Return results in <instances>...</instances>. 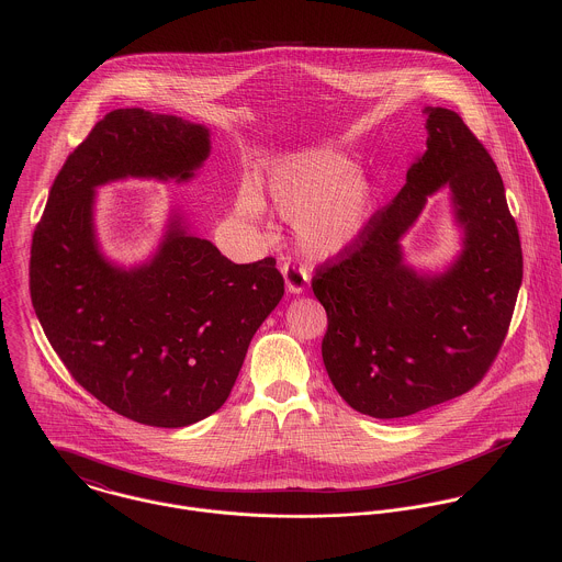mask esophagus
Wrapping results in <instances>:
<instances>
[{
	"label": "esophagus",
	"instance_id": "obj_1",
	"mask_svg": "<svg viewBox=\"0 0 562 562\" xmlns=\"http://www.w3.org/2000/svg\"><path fill=\"white\" fill-rule=\"evenodd\" d=\"M281 272H283V279H285V288L290 294H303L307 283H310V272L307 268H301V266H294V263H283L281 266Z\"/></svg>",
	"mask_w": 562,
	"mask_h": 562
}]
</instances>
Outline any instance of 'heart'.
<instances>
[{
	"label": "heart",
	"instance_id": "obj_1",
	"mask_svg": "<svg viewBox=\"0 0 562 562\" xmlns=\"http://www.w3.org/2000/svg\"><path fill=\"white\" fill-rule=\"evenodd\" d=\"M263 190L281 218L296 225L301 250L328 259L348 250L368 229L374 214V188L355 161L333 149H312L277 161L263 177ZM266 212L261 192L244 183L236 214L259 221Z\"/></svg>",
	"mask_w": 562,
	"mask_h": 562
}]
</instances>
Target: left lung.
<instances>
[{
    "mask_svg": "<svg viewBox=\"0 0 562 562\" xmlns=\"http://www.w3.org/2000/svg\"><path fill=\"white\" fill-rule=\"evenodd\" d=\"M424 114L426 151L404 188L312 281L328 318V379L355 411L379 419L470 392L499 352L524 277L495 161L457 112L428 105ZM439 189L451 192L462 250L443 273H419L403 261L401 238Z\"/></svg>",
    "mask_w": 562,
    "mask_h": 562,
    "instance_id": "left-lung-1",
    "label": "left lung"
}]
</instances>
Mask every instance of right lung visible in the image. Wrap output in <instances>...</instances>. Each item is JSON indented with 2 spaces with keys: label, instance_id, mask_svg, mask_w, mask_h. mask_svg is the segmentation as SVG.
I'll return each instance as SVG.
<instances>
[{
  "label": "right lung",
  "instance_id": "add662e5",
  "mask_svg": "<svg viewBox=\"0 0 562 562\" xmlns=\"http://www.w3.org/2000/svg\"><path fill=\"white\" fill-rule=\"evenodd\" d=\"M210 149L205 125L114 110L65 161L32 238L30 296L52 348L88 394L147 426L181 428L218 411L283 296L272 257L234 263L177 212L147 261L125 268L103 255L97 188L190 181Z\"/></svg>",
  "mask_w": 562,
  "mask_h": 562
}]
</instances>
